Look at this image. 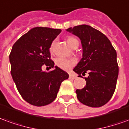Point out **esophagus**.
Masks as SVG:
<instances>
[{"mask_svg": "<svg viewBox=\"0 0 129 129\" xmlns=\"http://www.w3.org/2000/svg\"><path fill=\"white\" fill-rule=\"evenodd\" d=\"M69 78H70V79H76L77 77H76L75 75H69Z\"/></svg>", "mask_w": 129, "mask_h": 129, "instance_id": "34e87169", "label": "esophagus"}]
</instances>
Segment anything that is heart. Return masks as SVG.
I'll use <instances>...</instances> for the list:
<instances>
[{"label":"heart","mask_w":129,"mask_h":129,"mask_svg":"<svg viewBox=\"0 0 129 129\" xmlns=\"http://www.w3.org/2000/svg\"><path fill=\"white\" fill-rule=\"evenodd\" d=\"M66 41H67L68 44L71 46V47L73 46L75 43H78V40H77L75 38H74L73 36H68L66 38ZM54 41L52 43V45L50 46V48L49 50L50 52L53 51V46L54 44ZM55 64L56 66H58V68H61L63 70L65 71H69L70 69H71L76 64V60L73 59V58H64V57H58L55 59Z\"/></svg>","instance_id":"heart-1"}]
</instances>
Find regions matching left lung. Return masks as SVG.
I'll use <instances>...</instances> for the list:
<instances>
[{
  "label": "left lung",
  "instance_id": "1",
  "mask_svg": "<svg viewBox=\"0 0 129 129\" xmlns=\"http://www.w3.org/2000/svg\"><path fill=\"white\" fill-rule=\"evenodd\" d=\"M77 36L82 45V58L73 71L84 77L86 86L76 90L77 97L84 105L99 108L108 102L115 92L119 74L117 52L105 35L88 25L66 30ZM78 77H82L79 75Z\"/></svg>",
  "mask_w": 129,
  "mask_h": 129
}]
</instances>
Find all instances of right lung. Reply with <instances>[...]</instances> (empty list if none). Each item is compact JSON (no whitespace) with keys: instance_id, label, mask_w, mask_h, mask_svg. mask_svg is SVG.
Masks as SVG:
<instances>
[{"instance_id":"right-lung-1","label":"right lung","mask_w":129,"mask_h":129,"mask_svg":"<svg viewBox=\"0 0 129 129\" xmlns=\"http://www.w3.org/2000/svg\"><path fill=\"white\" fill-rule=\"evenodd\" d=\"M61 29L36 27L23 35L12 46L10 54L11 75L18 91L31 105L44 106L53 102L61 82L68 74L51 60L49 48ZM45 64L55 69L44 72Z\"/></svg>"}]
</instances>
